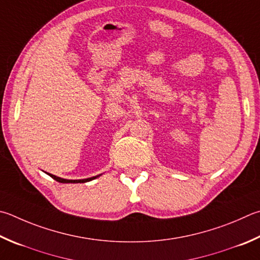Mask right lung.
Returning <instances> with one entry per match:
<instances>
[{
    "label": "right lung",
    "instance_id": "add662e5",
    "mask_svg": "<svg viewBox=\"0 0 260 260\" xmlns=\"http://www.w3.org/2000/svg\"><path fill=\"white\" fill-rule=\"evenodd\" d=\"M49 175L53 179H55L56 182H60V183H85V182L92 181V179L98 177V176H95V177H91V178H86V179H64V178H61V177H58L55 175H51V174H49Z\"/></svg>",
    "mask_w": 260,
    "mask_h": 260
}]
</instances>
